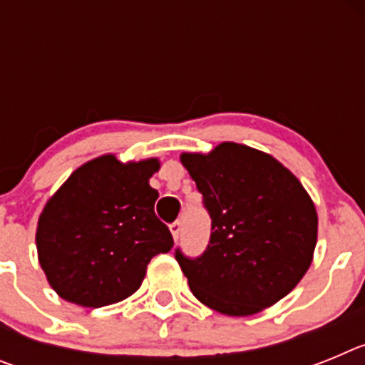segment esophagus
Wrapping results in <instances>:
<instances>
[{
    "instance_id": "esophagus-1",
    "label": "esophagus",
    "mask_w": 365,
    "mask_h": 365,
    "mask_svg": "<svg viewBox=\"0 0 365 365\" xmlns=\"http://www.w3.org/2000/svg\"><path fill=\"white\" fill-rule=\"evenodd\" d=\"M180 228H182V225H180V221H175L170 225V232H172L173 240H179V234H180Z\"/></svg>"
}]
</instances>
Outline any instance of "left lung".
I'll list each match as a JSON object with an SVG mask.
<instances>
[{
    "mask_svg": "<svg viewBox=\"0 0 365 365\" xmlns=\"http://www.w3.org/2000/svg\"><path fill=\"white\" fill-rule=\"evenodd\" d=\"M180 163L212 219L199 257L175 259L193 296L228 316H250L287 296L311 267L318 235L312 199L272 155L222 143Z\"/></svg>",
    "mask_w": 365,
    "mask_h": 365,
    "instance_id": "1",
    "label": "left lung"
}]
</instances>
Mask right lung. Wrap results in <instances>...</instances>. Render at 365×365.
I'll return each instance as SVG.
<instances>
[{"label": "right lung", "mask_w": 365, "mask_h": 365, "mask_svg": "<svg viewBox=\"0 0 365 365\" xmlns=\"http://www.w3.org/2000/svg\"><path fill=\"white\" fill-rule=\"evenodd\" d=\"M159 159L120 163L102 155L71 173L47 201L36 230L38 259L60 298L98 309L137 291L151 257L173 237L155 215L150 177Z\"/></svg>", "instance_id": "obj_1"}]
</instances>
